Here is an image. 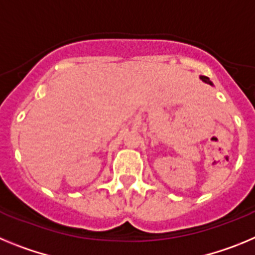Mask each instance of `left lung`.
I'll list each match as a JSON object with an SVG mask.
<instances>
[{
	"label": "left lung",
	"instance_id": "left-lung-1",
	"mask_svg": "<svg viewBox=\"0 0 255 255\" xmlns=\"http://www.w3.org/2000/svg\"><path fill=\"white\" fill-rule=\"evenodd\" d=\"M200 79H202V80H203L204 83H208V84L213 85V84H212V82H211V80H209V79L207 78V76H200Z\"/></svg>",
	"mask_w": 255,
	"mask_h": 255
}]
</instances>
